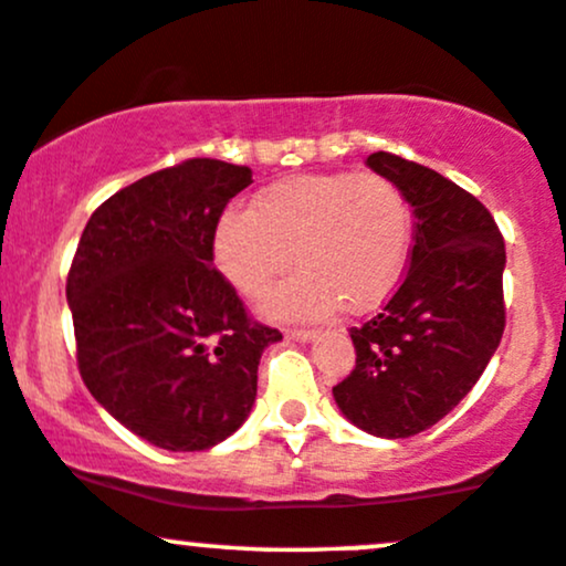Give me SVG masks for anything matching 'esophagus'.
Instances as JSON below:
<instances>
[{
    "label": "esophagus",
    "mask_w": 566,
    "mask_h": 566,
    "mask_svg": "<svg viewBox=\"0 0 566 566\" xmlns=\"http://www.w3.org/2000/svg\"><path fill=\"white\" fill-rule=\"evenodd\" d=\"M284 335H287L290 340H301V344H306V340L316 338V331H306V327H287Z\"/></svg>",
    "instance_id": "1"
}]
</instances>
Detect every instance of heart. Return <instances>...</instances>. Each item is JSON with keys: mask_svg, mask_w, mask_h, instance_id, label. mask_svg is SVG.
<instances>
[{"mask_svg": "<svg viewBox=\"0 0 566 566\" xmlns=\"http://www.w3.org/2000/svg\"><path fill=\"white\" fill-rule=\"evenodd\" d=\"M411 244V203L387 174H295L260 190L252 209L220 217L214 263L235 293L263 301L295 260L303 271L265 303V314L316 319L387 301Z\"/></svg>", "mask_w": 566, "mask_h": 566, "instance_id": "heart-1", "label": "heart"}]
</instances>
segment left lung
<instances>
[{"instance_id": "8db88e82", "label": "left lung", "mask_w": 566, "mask_h": 566, "mask_svg": "<svg viewBox=\"0 0 566 566\" xmlns=\"http://www.w3.org/2000/svg\"><path fill=\"white\" fill-rule=\"evenodd\" d=\"M365 164L413 207L411 263L387 306L349 331L357 365L333 397L359 430L411 438L454 411L500 346L505 241L492 212L443 174L392 153Z\"/></svg>"}]
</instances>
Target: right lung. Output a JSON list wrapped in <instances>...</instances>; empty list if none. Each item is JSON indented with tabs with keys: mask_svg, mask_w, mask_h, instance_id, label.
Returning a JSON list of instances; mask_svg holds the SVG:
<instances>
[{
	"mask_svg": "<svg viewBox=\"0 0 566 566\" xmlns=\"http://www.w3.org/2000/svg\"><path fill=\"white\" fill-rule=\"evenodd\" d=\"M252 169L190 158L109 196L80 235L66 301L88 392L139 438L203 451L244 424L282 333L214 269V231Z\"/></svg>",
	"mask_w": 566,
	"mask_h": 566,
	"instance_id": "add662e5",
	"label": "right lung"
}]
</instances>
